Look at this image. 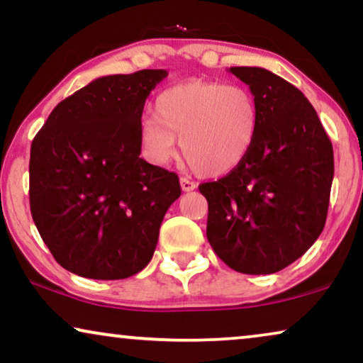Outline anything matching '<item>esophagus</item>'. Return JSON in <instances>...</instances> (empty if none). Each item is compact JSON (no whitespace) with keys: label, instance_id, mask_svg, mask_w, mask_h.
Masks as SVG:
<instances>
[{"label":"esophagus","instance_id":"34e87169","mask_svg":"<svg viewBox=\"0 0 363 363\" xmlns=\"http://www.w3.org/2000/svg\"><path fill=\"white\" fill-rule=\"evenodd\" d=\"M180 185H182V190L183 191H193L196 188V183L193 182V180H190V178H186V177L180 178Z\"/></svg>","mask_w":363,"mask_h":363}]
</instances>
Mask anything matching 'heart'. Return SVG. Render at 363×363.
<instances>
[{
	"label": "heart",
	"instance_id": "heart-1",
	"mask_svg": "<svg viewBox=\"0 0 363 363\" xmlns=\"http://www.w3.org/2000/svg\"><path fill=\"white\" fill-rule=\"evenodd\" d=\"M153 116L140 123L147 155L167 163L175 155L178 138L186 160L210 177L240 167L259 128V108L250 89L200 79L163 91L153 104Z\"/></svg>",
	"mask_w": 363,
	"mask_h": 363
}]
</instances>
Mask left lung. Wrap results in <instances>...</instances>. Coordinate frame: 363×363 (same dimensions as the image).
Returning <instances> with one entry per match:
<instances>
[{"mask_svg":"<svg viewBox=\"0 0 363 363\" xmlns=\"http://www.w3.org/2000/svg\"><path fill=\"white\" fill-rule=\"evenodd\" d=\"M250 86L259 128L245 162L201 183L213 251L242 274L284 269L324 230L334 150L304 94L262 67H230Z\"/></svg>","mask_w":363,"mask_h":363,"instance_id":"obj_1","label":"left lung"}]
</instances>
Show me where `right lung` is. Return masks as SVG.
I'll return each instance as SVG.
<instances>
[{
  "label": "right lung",
  "mask_w": 363,
  "mask_h": 363,
  "mask_svg": "<svg viewBox=\"0 0 363 363\" xmlns=\"http://www.w3.org/2000/svg\"><path fill=\"white\" fill-rule=\"evenodd\" d=\"M165 69L99 77L59 102L31 143L29 203L59 264L89 279H125L150 262L177 173L140 158L147 97Z\"/></svg>",
  "instance_id": "add662e5"
}]
</instances>
